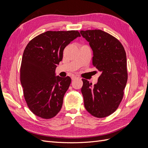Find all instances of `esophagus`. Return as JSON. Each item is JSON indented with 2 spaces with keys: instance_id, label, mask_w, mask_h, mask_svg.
Masks as SVG:
<instances>
[{
  "instance_id": "obj_1",
  "label": "esophagus",
  "mask_w": 148,
  "mask_h": 148,
  "mask_svg": "<svg viewBox=\"0 0 148 148\" xmlns=\"http://www.w3.org/2000/svg\"><path fill=\"white\" fill-rule=\"evenodd\" d=\"M71 79H72V80H75V79L78 78V77H77V76H75V75H72L71 77Z\"/></svg>"
}]
</instances>
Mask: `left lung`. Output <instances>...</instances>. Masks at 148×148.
<instances>
[{
	"label": "left lung",
	"mask_w": 148,
	"mask_h": 148,
	"mask_svg": "<svg viewBox=\"0 0 148 148\" xmlns=\"http://www.w3.org/2000/svg\"><path fill=\"white\" fill-rule=\"evenodd\" d=\"M93 52L92 65L102 73L96 84L82 79V92L86 110L106 117L117 110L123 99L128 73L123 46L113 36L100 29L80 31Z\"/></svg>",
	"instance_id": "obj_1"
}]
</instances>
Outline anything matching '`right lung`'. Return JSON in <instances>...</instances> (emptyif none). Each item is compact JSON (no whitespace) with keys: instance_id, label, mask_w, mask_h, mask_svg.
<instances>
[{"instance_id":"add662e5","label":"right lung","mask_w":148,"mask_h":148,"mask_svg":"<svg viewBox=\"0 0 148 148\" xmlns=\"http://www.w3.org/2000/svg\"><path fill=\"white\" fill-rule=\"evenodd\" d=\"M80 36L78 31H48L34 38L26 46L21 60L20 82L26 104L34 115L49 119L59 112L71 78L56 76V69L62 60L65 47Z\"/></svg>"}]
</instances>
